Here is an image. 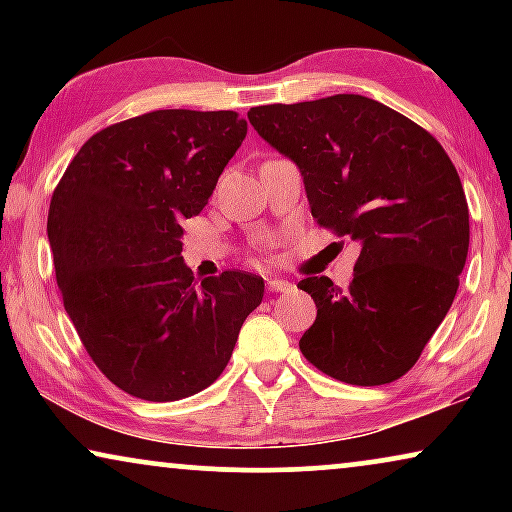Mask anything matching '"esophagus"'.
I'll use <instances>...</instances> for the list:
<instances>
[{"mask_svg":"<svg viewBox=\"0 0 512 512\" xmlns=\"http://www.w3.org/2000/svg\"><path fill=\"white\" fill-rule=\"evenodd\" d=\"M291 289V282H286L282 277H270L268 279V291L272 293H282V291H289Z\"/></svg>","mask_w":512,"mask_h":512,"instance_id":"34e87169","label":"esophagus"}]
</instances>
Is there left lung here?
Instances as JSON below:
<instances>
[{
	"instance_id": "left-lung-1",
	"label": "left lung",
	"mask_w": 512,
	"mask_h": 512,
	"mask_svg": "<svg viewBox=\"0 0 512 512\" xmlns=\"http://www.w3.org/2000/svg\"><path fill=\"white\" fill-rule=\"evenodd\" d=\"M249 123L303 174L319 226L359 242L349 289L298 282L317 319L300 352L359 387L403 377L445 319L468 254V205L438 139L363 95L249 109Z\"/></svg>"
}]
</instances>
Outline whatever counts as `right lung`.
I'll use <instances>...</instances> for the list:
<instances>
[{
	"mask_svg": "<svg viewBox=\"0 0 512 512\" xmlns=\"http://www.w3.org/2000/svg\"><path fill=\"white\" fill-rule=\"evenodd\" d=\"M247 137L235 111L158 109L88 139L48 209L55 279L79 338L125 394L165 403L228 366L263 277L226 270L198 284L181 221L198 216Z\"/></svg>",
	"mask_w": 512,
	"mask_h": 512,
	"instance_id": "1",
	"label": "right lung"
}]
</instances>
